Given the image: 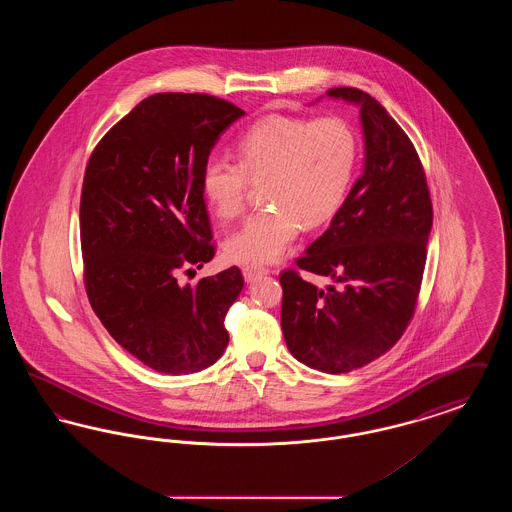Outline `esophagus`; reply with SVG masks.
<instances>
[{
	"mask_svg": "<svg viewBox=\"0 0 512 512\" xmlns=\"http://www.w3.org/2000/svg\"><path fill=\"white\" fill-rule=\"evenodd\" d=\"M242 272H244V278L247 282H255V280H259L261 276L268 274V268L259 267V265H245V267L242 268Z\"/></svg>",
	"mask_w": 512,
	"mask_h": 512,
	"instance_id": "esophagus-1",
	"label": "esophagus"
}]
</instances>
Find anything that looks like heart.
Segmentation results:
<instances>
[{
    "instance_id": "b5f03b06",
    "label": "heart",
    "mask_w": 512,
    "mask_h": 512,
    "mask_svg": "<svg viewBox=\"0 0 512 512\" xmlns=\"http://www.w3.org/2000/svg\"><path fill=\"white\" fill-rule=\"evenodd\" d=\"M361 140L341 117H268L255 122L236 144V163L209 157L201 192L220 220L244 209L247 184H261L267 209L251 215L226 240L238 263L265 265L284 255L299 228L313 230L340 211L355 178Z\"/></svg>"
}]
</instances>
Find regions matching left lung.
Segmentation results:
<instances>
[{"mask_svg": "<svg viewBox=\"0 0 512 512\" xmlns=\"http://www.w3.org/2000/svg\"><path fill=\"white\" fill-rule=\"evenodd\" d=\"M326 96L359 105L365 169L330 228L295 261L328 286L284 270L280 322L299 363L341 374L384 355L411 322L432 201L413 142L376 99L357 88H332Z\"/></svg>", "mask_w": 512, "mask_h": 512, "instance_id": "left-lung-1", "label": "left lung"}]
</instances>
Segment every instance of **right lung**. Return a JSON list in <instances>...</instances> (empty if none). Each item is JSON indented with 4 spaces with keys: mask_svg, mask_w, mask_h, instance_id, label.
<instances>
[{
    "mask_svg": "<svg viewBox=\"0 0 512 512\" xmlns=\"http://www.w3.org/2000/svg\"><path fill=\"white\" fill-rule=\"evenodd\" d=\"M205 94H155L99 142L84 174V284L101 324L144 365L190 374L228 345L224 317L244 288L238 267L182 286V268L215 255L201 169L220 134L244 117Z\"/></svg>",
    "mask_w": 512,
    "mask_h": 512,
    "instance_id": "right-lung-1",
    "label": "right lung"
}]
</instances>
